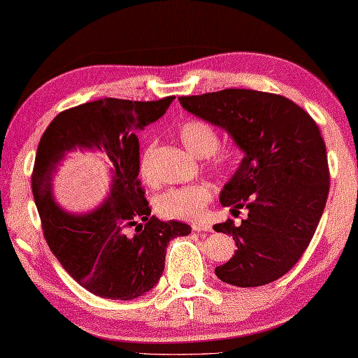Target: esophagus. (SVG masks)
<instances>
[{"mask_svg":"<svg viewBox=\"0 0 358 358\" xmlns=\"http://www.w3.org/2000/svg\"><path fill=\"white\" fill-rule=\"evenodd\" d=\"M192 229H194V231H197V233H200V231H212V227H210L208 223H194L192 224Z\"/></svg>","mask_w":358,"mask_h":358,"instance_id":"esophagus-1","label":"esophagus"}]
</instances>
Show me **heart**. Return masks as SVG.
I'll return each instance as SVG.
<instances>
[{
	"label": "heart",
	"instance_id": "1",
	"mask_svg": "<svg viewBox=\"0 0 358 358\" xmlns=\"http://www.w3.org/2000/svg\"><path fill=\"white\" fill-rule=\"evenodd\" d=\"M179 138L190 153L199 158H212V169L223 173L228 166V158L217 155L218 134L212 125L199 119H189L179 125ZM151 148L145 151L140 161V174L146 182H153L155 174L150 164ZM213 200V189L208 184H190L184 187L169 189L156 200V212L163 218L180 220V222H200L205 208Z\"/></svg>",
	"mask_w": 358,
	"mask_h": 358
}]
</instances>
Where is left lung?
<instances>
[{
    "mask_svg": "<svg viewBox=\"0 0 358 358\" xmlns=\"http://www.w3.org/2000/svg\"><path fill=\"white\" fill-rule=\"evenodd\" d=\"M180 106L217 125L244 158L220 194L231 213L213 229L233 236L238 249L215 268L234 287H259L290 271L315 234L329 194L324 140L310 114L287 97L252 90H223L179 97Z\"/></svg>",
    "mask_w": 358,
    "mask_h": 358,
    "instance_id": "obj_1",
    "label": "left lung"
}]
</instances>
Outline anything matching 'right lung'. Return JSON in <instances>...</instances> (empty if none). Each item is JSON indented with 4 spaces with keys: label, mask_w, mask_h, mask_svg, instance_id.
Segmentation results:
<instances>
[{
    "label": "right lung",
    "mask_w": 358,
    "mask_h": 358,
    "mask_svg": "<svg viewBox=\"0 0 358 358\" xmlns=\"http://www.w3.org/2000/svg\"><path fill=\"white\" fill-rule=\"evenodd\" d=\"M173 101L86 102L60 112L37 146L32 194L43 236L63 268L101 298L134 300L150 292L163 275L171 239L190 233L189 224L151 217L138 179L136 131L158 120ZM71 150H99L111 166L110 195L86 214L68 213L52 197V176Z\"/></svg>",
    "instance_id": "obj_1"
}]
</instances>
